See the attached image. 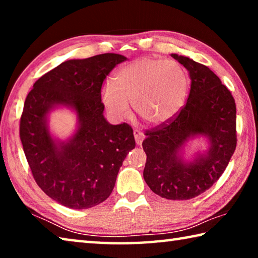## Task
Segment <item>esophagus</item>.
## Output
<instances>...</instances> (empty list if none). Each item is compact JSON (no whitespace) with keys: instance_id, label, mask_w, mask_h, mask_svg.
Listing matches in <instances>:
<instances>
[{"instance_id":"obj_1","label":"esophagus","mask_w":258,"mask_h":258,"mask_svg":"<svg viewBox=\"0 0 258 258\" xmlns=\"http://www.w3.org/2000/svg\"><path fill=\"white\" fill-rule=\"evenodd\" d=\"M133 134H134V139H135V142L138 143V145H141L143 139H145V134L143 132H141L140 130H134L133 131Z\"/></svg>"}]
</instances>
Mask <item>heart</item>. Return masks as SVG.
Listing matches in <instances>:
<instances>
[{
	"mask_svg": "<svg viewBox=\"0 0 258 258\" xmlns=\"http://www.w3.org/2000/svg\"><path fill=\"white\" fill-rule=\"evenodd\" d=\"M187 76L180 63L157 58H141L119 69L113 84L102 86L101 99L113 118H125L132 103L137 115L149 125L174 118L184 106Z\"/></svg>",
	"mask_w": 258,
	"mask_h": 258,
	"instance_id": "1",
	"label": "heart"
}]
</instances>
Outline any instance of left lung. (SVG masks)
<instances>
[{
	"instance_id": "obj_1",
	"label": "left lung",
	"mask_w": 258,
	"mask_h": 258,
	"mask_svg": "<svg viewBox=\"0 0 258 258\" xmlns=\"http://www.w3.org/2000/svg\"><path fill=\"white\" fill-rule=\"evenodd\" d=\"M172 56L189 72L191 87L185 106L175 118L146 132L143 177L161 198L187 200L208 190L225 171L237 146L234 99L208 67L187 56ZM204 136L209 149L185 161L182 150Z\"/></svg>"
}]
</instances>
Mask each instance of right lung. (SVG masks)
<instances>
[{
  "mask_svg": "<svg viewBox=\"0 0 258 258\" xmlns=\"http://www.w3.org/2000/svg\"><path fill=\"white\" fill-rule=\"evenodd\" d=\"M125 60L116 53L67 60L38 78L25 100L19 132L30 171L51 199L68 208L104 202L135 148L132 127L109 124L101 102L104 78ZM59 106L78 117L76 133L64 142L50 134L47 118Z\"/></svg>",
  "mask_w": 258,
  "mask_h": 258,
  "instance_id": "add662e5",
  "label": "right lung"
}]
</instances>
